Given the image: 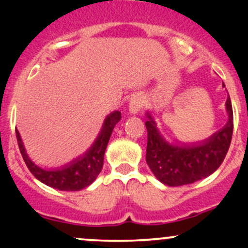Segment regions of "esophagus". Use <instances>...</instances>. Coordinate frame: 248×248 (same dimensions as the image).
<instances>
[{
    "instance_id": "obj_1",
    "label": "esophagus",
    "mask_w": 248,
    "mask_h": 248,
    "mask_svg": "<svg viewBox=\"0 0 248 248\" xmlns=\"http://www.w3.org/2000/svg\"><path fill=\"white\" fill-rule=\"evenodd\" d=\"M142 97L141 96H134L131 98V102H129V114L131 115H137L140 111V109L142 108Z\"/></svg>"
}]
</instances>
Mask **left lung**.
<instances>
[{"label":"left lung","instance_id":"1","mask_svg":"<svg viewBox=\"0 0 248 248\" xmlns=\"http://www.w3.org/2000/svg\"><path fill=\"white\" fill-rule=\"evenodd\" d=\"M223 85L224 87V84ZM228 121L223 128L199 142L172 144L162 136L154 117L146 112V163L157 180L170 187L193 184L218 169L228 152L232 136V108L227 97Z\"/></svg>","mask_w":248,"mask_h":248}]
</instances>
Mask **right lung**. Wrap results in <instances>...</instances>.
Here are the masks:
<instances>
[{"label":"right lung","instance_id":"1","mask_svg":"<svg viewBox=\"0 0 248 248\" xmlns=\"http://www.w3.org/2000/svg\"><path fill=\"white\" fill-rule=\"evenodd\" d=\"M121 120V112L115 110L106 117L98 137L94 140L89 150L81 156L77 157L63 167L54 169L43 168L37 166L27 155L24 142L17 129H16L17 145L22 155L25 163L33 176L46 186L60 191H80L90 186L96 180L103 168L104 152L108 145L110 136L115 124Z\"/></svg>","mask_w":248,"mask_h":248}]
</instances>
